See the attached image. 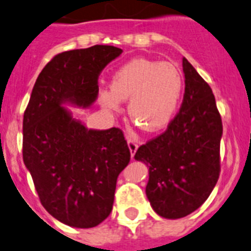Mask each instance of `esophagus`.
Segmentation results:
<instances>
[{"label": "esophagus", "mask_w": 251, "mask_h": 251, "mask_svg": "<svg viewBox=\"0 0 251 251\" xmlns=\"http://www.w3.org/2000/svg\"><path fill=\"white\" fill-rule=\"evenodd\" d=\"M127 145H128V149H130V152H131V157H133V156H135V153H136V151H137L139 144H137L135 140L128 139L127 140Z\"/></svg>", "instance_id": "34e87169"}]
</instances>
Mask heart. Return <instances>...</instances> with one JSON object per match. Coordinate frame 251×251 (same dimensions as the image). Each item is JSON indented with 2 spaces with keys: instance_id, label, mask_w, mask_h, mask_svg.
Listing matches in <instances>:
<instances>
[{
  "instance_id": "1",
  "label": "heart",
  "mask_w": 251,
  "mask_h": 251,
  "mask_svg": "<svg viewBox=\"0 0 251 251\" xmlns=\"http://www.w3.org/2000/svg\"><path fill=\"white\" fill-rule=\"evenodd\" d=\"M184 89L181 70L171 63L135 58L121 65L110 89L100 93V102L112 112L121 111L128 100V114L136 125L160 131L175 118Z\"/></svg>"
}]
</instances>
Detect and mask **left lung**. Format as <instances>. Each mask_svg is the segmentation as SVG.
<instances>
[{
  "label": "left lung",
  "mask_w": 251,
  "mask_h": 251,
  "mask_svg": "<svg viewBox=\"0 0 251 251\" xmlns=\"http://www.w3.org/2000/svg\"><path fill=\"white\" fill-rule=\"evenodd\" d=\"M183 100L165 132L139 147L149 166L146 196L158 215L177 219L207 201L221 173V114L207 81L183 58Z\"/></svg>",
  "instance_id": "obj_1"
}]
</instances>
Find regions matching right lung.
<instances>
[{
	"label": "right lung",
	"instance_id": "add662e5",
	"mask_svg": "<svg viewBox=\"0 0 251 251\" xmlns=\"http://www.w3.org/2000/svg\"><path fill=\"white\" fill-rule=\"evenodd\" d=\"M123 53L93 46L59 53L37 78L23 115V161L47 212L75 228H93L111 213L116 181L131 158L119 127L88 130L63 102L89 106L99 74Z\"/></svg>",
	"mask_w": 251,
	"mask_h": 251
}]
</instances>
